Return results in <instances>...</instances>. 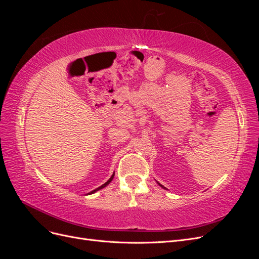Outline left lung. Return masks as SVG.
Returning <instances> with one entry per match:
<instances>
[{
  "label": "left lung",
  "mask_w": 259,
  "mask_h": 259,
  "mask_svg": "<svg viewBox=\"0 0 259 259\" xmlns=\"http://www.w3.org/2000/svg\"><path fill=\"white\" fill-rule=\"evenodd\" d=\"M156 183H158V185H159V186H160V187H162V188H163V189H165V190H167V189H166V188H165V187H164V186H163V185H161V184H160V183H159V182H156Z\"/></svg>",
  "instance_id": "8db88e82"
}]
</instances>
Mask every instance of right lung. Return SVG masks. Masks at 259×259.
<instances>
[{"label": "right lung", "instance_id": "add662e5", "mask_svg": "<svg viewBox=\"0 0 259 259\" xmlns=\"http://www.w3.org/2000/svg\"><path fill=\"white\" fill-rule=\"evenodd\" d=\"M113 177H114V173H113V174H112V176H111V177H110V178H109V179H108V182H106V183H105V184H104V185H101V186H100V187H98V188H96V189H95V190H93V191H91V192H89V193H88V195H89V194H93V193H95V192H96V191H99V190H100V189H103V188H105V187H107V186H108V185H109V184H110V183H111V182H112V179H113Z\"/></svg>", "mask_w": 259, "mask_h": 259}]
</instances>
